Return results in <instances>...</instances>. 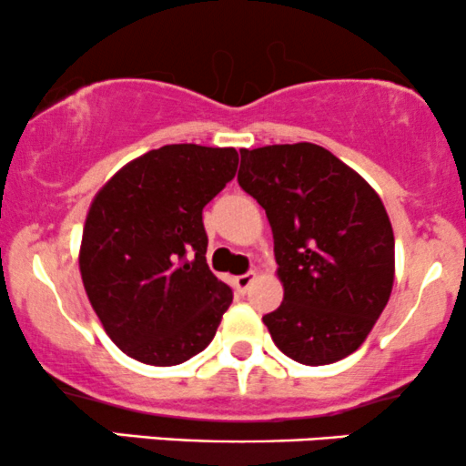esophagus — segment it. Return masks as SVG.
Here are the masks:
<instances>
[{
	"instance_id": "obj_1",
	"label": "esophagus",
	"mask_w": 466,
	"mask_h": 466,
	"mask_svg": "<svg viewBox=\"0 0 466 466\" xmlns=\"http://www.w3.org/2000/svg\"><path fill=\"white\" fill-rule=\"evenodd\" d=\"M254 280H256L254 271H248V274L234 278V287H237L238 293H248L249 287H251V282H254Z\"/></svg>"
}]
</instances>
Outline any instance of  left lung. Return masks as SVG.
<instances>
[{"mask_svg": "<svg viewBox=\"0 0 466 466\" xmlns=\"http://www.w3.org/2000/svg\"><path fill=\"white\" fill-rule=\"evenodd\" d=\"M238 186L265 208L285 298L263 322L304 366L355 352L394 285V232L381 197L311 142L240 151Z\"/></svg>", "mask_w": 466, "mask_h": 466, "instance_id": "obj_1", "label": "left lung"}]
</instances>
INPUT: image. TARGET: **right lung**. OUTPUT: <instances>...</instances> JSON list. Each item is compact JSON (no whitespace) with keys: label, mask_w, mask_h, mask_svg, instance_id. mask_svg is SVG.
<instances>
[{"label":"right lung","mask_w":466,"mask_h":466,"mask_svg":"<svg viewBox=\"0 0 466 466\" xmlns=\"http://www.w3.org/2000/svg\"><path fill=\"white\" fill-rule=\"evenodd\" d=\"M237 168V148L166 144L122 166L94 197L80 278L125 355L177 366L212 341L232 289L206 263L201 212Z\"/></svg>","instance_id":"add662e5"}]
</instances>
